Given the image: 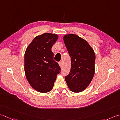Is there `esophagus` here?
<instances>
[{"instance_id": "esophagus-1", "label": "esophagus", "mask_w": 120, "mask_h": 120, "mask_svg": "<svg viewBox=\"0 0 120 120\" xmlns=\"http://www.w3.org/2000/svg\"><path fill=\"white\" fill-rule=\"evenodd\" d=\"M58 64H59V66L60 67H62V65H63V63L62 62H60L59 63H58Z\"/></svg>"}]
</instances>
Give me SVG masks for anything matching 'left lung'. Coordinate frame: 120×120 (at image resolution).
I'll use <instances>...</instances> for the list:
<instances>
[{"label": "left lung", "instance_id": "1", "mask_svg": "<svg viewBox=\"0 0 120 120\" xmlns=\"http://www.w3.org/2000/svg\"><path fill=\"white\" fill-rule=\"evenodd\" d=\"M63 39L71 57V69L65 81L71 91L82 92L95 74L94 51L86 40L75 34L65 35Z\"/></svg>", "mask_w": 120, "mask_h": 120}]
</instances>
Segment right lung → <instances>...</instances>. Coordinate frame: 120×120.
<instances>
[{
  "mask_svg": "<svg viewBox=\"0 0 120 120\" xmlns=\"http://www.w3.org/2000/svg\"><path fill=\"white\" fill-rule=\"evenodd\" d=\"M56 34L45 33L36 36L27 48L24 70L28 82L36 91L47 93L52 90L57 75L60 72L51 51L57 41Z\"/></svg>",
  "mask_w": 120,
  "mask_h": 120,
  "instance_id": "obj_1",
  "label": "right lung"
}]
</instances>
